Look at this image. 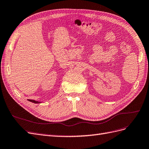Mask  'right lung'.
<instances>
[{
  "instance_id": "1",
  "label": "right lung",
  "mask_w": 149,
  "mask_h": 149,
  "mask_svg": "<svg viewBox=\"0 0 149 149\" xmlns=\"http://www.w3.org/2000/svg\"><path fill=\"white\" fill-rule=\"evenodd\" d=\"M30 102H34V103H40V102H38V101H36L35 100H28Z\"/></svg>"
}]
</instances>
